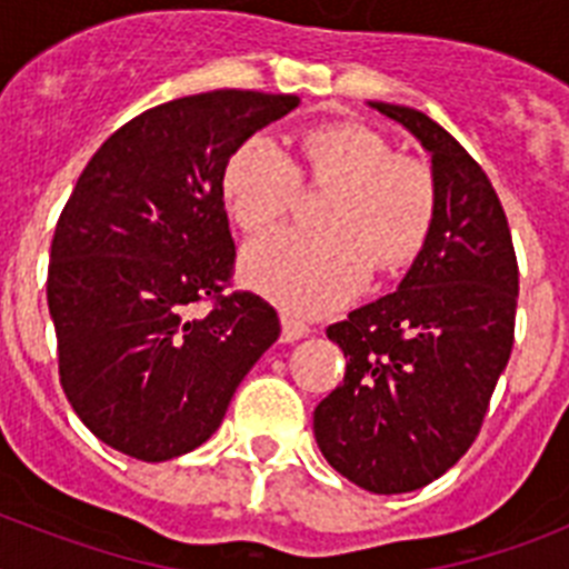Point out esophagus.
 <instances>
[{
  "label": "esophagus",
  "instance_id": "34e87169",
  "mask_svg": "<svg viewBox=\"0 0 569 569\" xmlns=\"http://www.w3.org/2000/svg\"><path fill=\"white\" fill-rule=\"evenodd\" d=\"M310 333V328L305 321H299L296 316L281 313V341H299Z\"/></svg>",
  "mask_w": 569,
  "mask_h": 569
}]
</instances>
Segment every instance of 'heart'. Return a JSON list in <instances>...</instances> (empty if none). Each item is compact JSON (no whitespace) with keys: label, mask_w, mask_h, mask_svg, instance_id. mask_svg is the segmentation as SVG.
<instances>
[{"label":"heart","mask_w":569,"mask_h":569,"mask_svg":"<svg viewBox=\"0 0 569 569\" xmlns=\"http://www.w3.org/2000/svg\"><path fill=\"white\" fill-rule=\"evenodd\" d=\"M301 156L310 182L333 184L319 210L325 230H276L250 241L241 279L290 313L316 316L359 293L373 261L379 270H399L419 256L436 219V179L361 124L310 130ZM296 188L299 168L264 133L244 139L224 162V208L250 233L279 222Z\"/></svg>","instance_id":"b5f03b06"}]
</instances>
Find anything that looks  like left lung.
I'll use <instances>...</instances> for the list:
<instances>
[{"label": "left lung", "mask_w": 569, "mask_h": 569, "mask_svg": "<svg viewBox=\"0 0 569 569\" xmlns=\"http://www.w3.org/2000/svg\"><path fill=\"white\" fill-rule=\"evenodd\" d=\"M430 153L436 219L399 290L328 328L345 381L313 410L321 456L361 490L430 485L470 450L516 330L519 264L479 162L421 110L370 102Z\"/></svg>", "instance_id": "obj_1"}]
</instances>
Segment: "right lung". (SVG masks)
<instances>
[{"label":"right lung","mask_w":569,"mask_h":569,"mask_svg":"<svg viewBox=\"0 0 569 569\" xmlns=\"http://www.w3.org/2000/svg\"><path fill=\"white\" fill-rule=\"evenodd\" d=\"M296 104L210 90L144 110L93 153L59 216L48 264L59 381L90 433L130 459L204 445L279 339L268 301L224 293L236 244L222 170ZM204 300L210 311L194 308Z\"/></svg>","instance_id":"1"}]
</instances>
